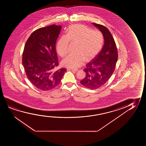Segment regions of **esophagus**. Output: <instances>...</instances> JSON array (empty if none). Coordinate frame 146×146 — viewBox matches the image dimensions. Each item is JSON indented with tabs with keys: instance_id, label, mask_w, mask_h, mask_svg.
Wrapping results in <instances>:
<instances>
[{
	"instance_id": "34e87169",
	"label": "esophagus",
	"mask_w": 146,
	"mask_h": 146,
	"mask_svg": "<svg viewBox=\"0 0 146 146\" xmlns=\"http://www.w3.org/2000/svg\"><path fill=\"white\" fill-rule=\"evenodd\" d=\"M67 70H68V71H74V72H77L78 71V70H77V69H70V68L67 69Z\"/></svg>"
}]
</instances>
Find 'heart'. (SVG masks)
I'll list each match as a JSON object with an SVG mask.
<instances>
[{
	"mask_svg": "<svg viewBox=\"0 0 146 146\" xmlns=\"http://www.w3.org/2000/svg\"><path fill=\"white\" fill-rule=\"evenodd\" d=\"M69 41L77 43L76 52L69 54L62 60L63 66L77 69L84 64L85 60H90L98 54L103 44V36L99 30H91L83 24H74L68 28L66 35H63L58 40L56 50L61 57L68 52Z\"/></svg>",
	"mask_w": 146,
	"mask_h": 146,
	"instance_id": "obj_1",
	"label": "heart"
}]
</instances>
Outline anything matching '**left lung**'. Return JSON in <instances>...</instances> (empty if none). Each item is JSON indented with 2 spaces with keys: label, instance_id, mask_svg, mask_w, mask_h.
<instances>
[{
  "label": "left lung",
  "instance_id": "left-lung-1",
  "mask_svg": "<svg viewBox=\"0 0 146 146\" xmlns=\"http://www.w3.org/2000/svg\"><path fill=\"white\" fill-rule=\"evenodd\" d=\"M104 37V44L100 52L86 65V77L80 83L87 88L96 89L104 85L114 72L118 60L116 43L110 31L106 27L92 23Z\"/></svg>",
  "mask_w": 146,
  "mask_h": 146
}]
</instances>
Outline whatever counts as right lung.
<instances>
[{
	"instance_id": "right-lung-1",
	"label": "right lung",
	"mask_w": 146,
	"mask_h": 146,
	"mask_svg": "<svg viewBox=\"0 0 146 146\" xmlns=\"http://www.w3.org/2000/svg\"><path fill=\"white\" fill-rule=\"evenodd\" d=\"M61 25H52L34 31L27 40L22 64L28 80L42 91L54 89L60 83L66 69L54 71L58 65L56 40Z\"/></svg>"
}]
</instances>
